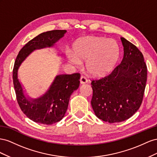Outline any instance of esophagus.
<instances>
[{"instance_id": "esophagus-1", "label": "esophagus", "mask_w": 157, "mask_h": 157, "mask_svg": "<svg viewBox=\"0 0 157 157\" xmlns=\"http://www.w3.org/2000/svg\"><path fill=\"white\" fill-rule=\"evenodd\" d=\"M87 82V78L85 77V76H81V78H80V83L81 84H84V83H86Z\"/></svg>"}]
</instances>
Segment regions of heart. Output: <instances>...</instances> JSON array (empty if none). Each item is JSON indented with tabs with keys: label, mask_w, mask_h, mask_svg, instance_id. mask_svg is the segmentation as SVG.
<instances>
[{
	"label": "heart",
	"mask_w": 157,
	"mask_h": 157,
	"mask_svg": "<svg viewBox=\"0 0 157 157\" xmlns=\"http://www.w3.org/2000/svg\"><path fill=\"white\" fill-rule=\"evenodd\" d=\"M73 53L68 55L73 64L86 61V69L92 75L101 76L113 70L119 60L120 49L113 39L101 37H86L79 39L73 47Z\"/></svg>",
	"instance_id": "b5f03b06"
}]
</instances>
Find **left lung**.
Here are the masks:
<instances>
[{
  "label": "left lung",
  "instance_id": "obj_1",
  "mask_svg": "<svg viewBox=\"0 0 157 157\" xmlns=\"http://www.w3.org/2000/svg\"><path fill=\"white\" fill-rule=\"evenodd\" d=\"M124 57L106 77L93 80L91 106L97 117L109 123L123 122L140 109L146 86L147 68L143 54L121 37Z\"/></svg>",
  "mask_w": 157,
  "mask_h": 157
}]
</instances>
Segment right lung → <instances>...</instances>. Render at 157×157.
<instances>
[{
	"instance_id": "add662e5",
	"label": "right lung",
	"mask_w": 157,
	"mask_h": 157,
	"mask_svg": "<svg viewBox=\"0 0 157 157\" xmlns=\"http://www.w3.org/2000/svg\"><path fill=\"white\" fill-rule=\"evenodd\" d=\"M66 33V30H52L39 34L25 44L16 57L13 69L16 98L22 112L35 122L51 125L63 118L71 95L79 86L80 74L57 75L45 93L39 98H32L24 94L17 71L31 52L37 49L53 47Z\"/></svg>"
}]
</instances>
